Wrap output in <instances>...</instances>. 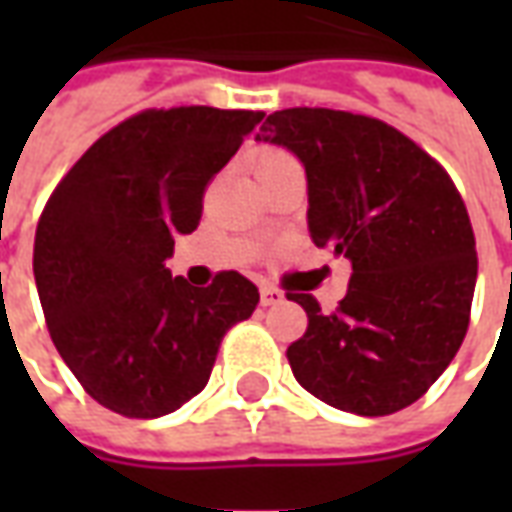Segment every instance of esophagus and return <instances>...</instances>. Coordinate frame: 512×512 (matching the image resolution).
I'll return each mask as SVG.
<instances>
[{
    "instance_id": "1",
    "label": "esophagus",
    "mask_w": 512,
    "mask_h": 512,
    "mask_svg": "<svg viewBox=\"0 0 512 512\" xmlns=\"http://www.w3.org/2000/svg\"><path fill=\"white\" fill-rule=\"evenodd\" d=\"M279 301H285V293L274 288V285L263 282V285H260V304H263V307H274Z\"/></svg>"
}]
</instances>
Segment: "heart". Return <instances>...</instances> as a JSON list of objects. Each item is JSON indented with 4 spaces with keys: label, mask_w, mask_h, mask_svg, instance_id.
Instances as JSON below:
<instances>
[{
    "label": "heart",
    "mask_w": 512,
    "mask_h": 512,
    "mask_svg": "<svg viewBox=\"0 0 512 512\" xmlns=\"http://www.w3.org/2000/svg\"><path fill=\"white\" fill-rule=\"evenodd\" d=\"M279 158H288V153H282V150H263V153H257L255 164H268V161H279Z\"/></svg>",
    "instance_id": "heart-1"
}]
</instances>
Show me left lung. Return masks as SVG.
<instances>
[{"label":"left lung","instance_id":"obj_1","mask_svg":"<svg viewBox=\"0 0 512 512\" xmlns=\"http://www.w3.org/2000/svg\"><path fill=\"white\" fill-rule=\"evenodd\" d=\"M255 139L304 164L312 244L348 257L354 271L334 312L290 293L310 318L288 348L293 376L359 417L411 406L469 326L477 249L455 183L408 136L365 115L282 109Z\"/></svg>","mask_w":512,"mask_h":512}]
</instances>
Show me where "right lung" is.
I'll return each instance as SVG.
<instances>
[{"label":"right lung","instance_id":"right-lung-1","mask_svg":"<svg viewBox=\"0 0 512 512\" xmlns=\"http://www.w3.org/2000/svg\"><path fill=\"white\" fill-rule=\"evenodd\" d=\"M263 112L178 106L128 117L60 180L35 233V285L62 362L87 395L153 419L200 395L224 332L260 293L235 271L211 288L172 277L175 238Z\"/></svg>","mask_w":512,"mask_h":512}]
</instances>
